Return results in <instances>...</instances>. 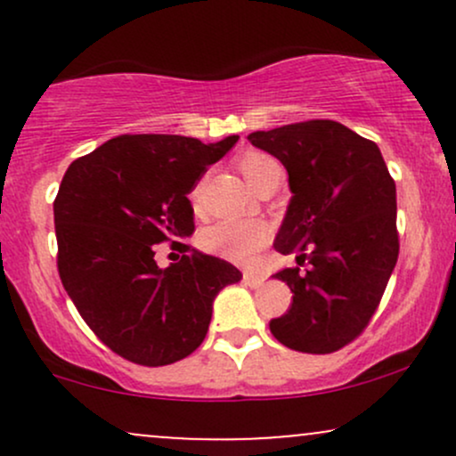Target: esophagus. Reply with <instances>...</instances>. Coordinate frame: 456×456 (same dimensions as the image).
<instances>
[{
    "label": "esophagus",
    "instance_id": "1",
    "mask_svg": "<svg viewBox=\"0 0 456 456\" xmlns=\"http://www.w3.org/2000/svg\"><path fill=\"white\" fill-rule=\"evenodd\" d=\"M244 282L248 287H261L265 282V276L259 272H244Z\"/></svg>",
    "mask_w": 456,
    "mask_h": 456
}]
</instances>
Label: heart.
<instances>
[{
	"label": "heart",
	"instance_id": "obj_1",
	"mask_svg": "<svg viewBox=\"0 0 456 456\" xmlns=\"http://www.w3.org/2000/svg\"><path fill=\"white\" fill-rule=\"evenodd\" d=\"M235 167L240 169V174L246 177L250 186H257L265 175H270L272 171L279 169V162L272 159L270 154L259 150H246L242 154H238L235 159ZM203 199V186L197 184L191 192V203L195 210H199ZM270 238L268 224L261 221H221L212 227H208L206 232L199 235V244L203 250L214 255H221L224 259L238 261V264H250L265 242Z\"/></svg>",
	"mask_w": 456,
	"mask_h": 456
}]
</instances>
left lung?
I'll list each match as a JSON object with an SVG mask.
<instances>
[{"mask_svg": "<svg viewBox=\"0 0 456 456\" xmlns=\"http://www.w3.org/2000/svg\"><path fill=\"white\" fill-rule=\"evenodd\" d=\"M246 139L282 162L294 192L274 248L300 268L276 274L294 297L270 332L296 352H338L369 326L399 259L395 180L378 145L334 119Z\"/></svg>", "mask_w": 456, "mask_h": 456, "instance_id": "left-lung-1", "label": "left lung"}]
</instances>
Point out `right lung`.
<instances>
[{
  "instance_id": "right-lung-1",
  "label": "right lung",
  "mask_w": 456,
  "mask_h": 456,
  "mask_svg": "<svg viewBox=\"0 0 456 456\" xmlns=\"http://www.w3.org/2000/svg\"><path fill=\"white\" fill-rule=\"evenodd\" d=\"M238 134L201 143L180 134H122L68 167L53 201L57 272L78 315L111 352L165 366L208 334L212 302L242 272L177 240L195 232L188 195ZM180 248L160 271L154 243Z\"/></svg>"
}]
</instances>
